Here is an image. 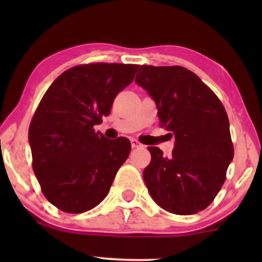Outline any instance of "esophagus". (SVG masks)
Masks as SVG:
<instances>
[{"label":"esophagus","instance_id":"obj_1","mask_svg":"<svg viewBox=\"0 0 262 262\" xmlns=\"http://www.w3.org/2000/svg\"><path fill=\"white\" fill-rule=\"evenodd\" d=\"M130 143H132V146H133V148H141V146H143V144H141L140 141H138L137 139H132Z\"/></svg>","mask_w":262,"mask_h":262}]
</instances>
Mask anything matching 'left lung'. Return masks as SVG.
<instances>
[{
    "instance_id": "1",
    "label": "left lung",
    "mask_w": 262,
    "mask_h": 262,
    "mask_svg": "<svg viewBox=\"0 0 262 262\" xmlns=\"http://www.w3.org/2000/svg\"><path fill=\"white\" fill-rule=\"evenodd\" d=\"M135 82L158 107L160 125L175 137L171 158L149 146L143 177L150 196L173 214H196L213 202L234 156L229 119L214 92L182 66L141 65Z\"/></svg>"
}]
</instances>
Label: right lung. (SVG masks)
<instances>
[{
  "label": "right lung",
  "mask_w": 262,
  "mask_h": 262,
  "mask_svg": "<svg viewBox=\"0 0 262 262\" xmlns=\"http://www.w3.org/2000/svg\"><path fill=\"white\" fill-rule=\"evenodd\" d=\"M138 68L107 62L74 66L54 81L38 104L28 132L33 171L45 198L62 212L95 208L128 159L127 138L107 139L93 127L110 114Z\"/></svg>",
  "instance_id": "obj_1"
}]
</instances>
